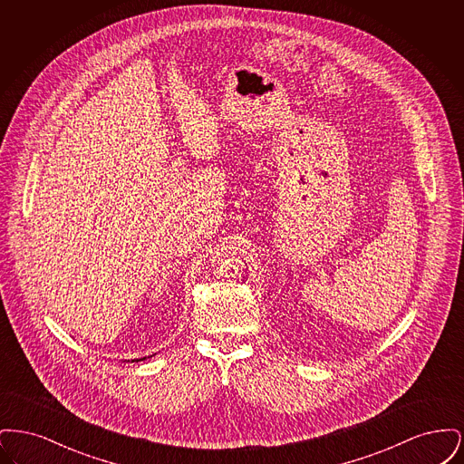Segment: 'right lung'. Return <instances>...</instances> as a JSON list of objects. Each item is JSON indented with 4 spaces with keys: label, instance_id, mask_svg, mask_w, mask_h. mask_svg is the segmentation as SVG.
<instances>
[{
    "label": "right lung",
    "instance_id": "add662e5",
    "mask_svg": "<svg viewBox=\"0 0 464 464\" xmlns=\"http://www.w3.org/2000/svg\"><path fill=\"white\" fill-rule=\"evenodd\" d=\"M140 360H146V356H144V358H135L132 362H140Z\"/></svg>",
    "mask_w": 464,
    "mask_h": 464
}]
</instances>
